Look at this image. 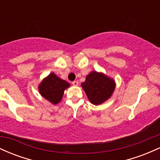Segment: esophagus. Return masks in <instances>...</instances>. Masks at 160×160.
Returning <instances> with one entry per match:
<instances>
[{"label":"esophagus","instance_id":"34e87169","mask_svg":"<svg viewBox=\"0 0 160 160\" xmlns=\"http://www.w3.org/2000/svg\"><path fill=\"white\" fill-rule=\"evenodd\" d=\"M72 85H74V86H78V81H73V82H72Z\"/></svg>","mask_w":160,"mask_h":160}]
</instances>
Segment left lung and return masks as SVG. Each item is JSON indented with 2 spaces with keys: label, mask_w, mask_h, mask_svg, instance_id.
<instances>
[{
  "label": "left lung",
  "mask_w": 160,
  "mask_h": 160,
  "mask_svg": "<svg viewBox=\"0 0 160 160\" xmlns=\"http://www.w3.org/2000/svg\"><path fill=\"white\" fill-rule=\"evenodd\" d=\"M81 86L91 103L98 105L111 98L116 85L113 79L103 73L92 71Z\"/></svg>",
  "instance_id": "8db88e82"
}]
</instances>
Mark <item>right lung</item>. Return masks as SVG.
Segmentation results:
<instances>
[{
	"mask_svg": "<svg viewBox=\"0 0 160 160\" xmlns=\"http://www.w3.org/2000/svg\"><path fill=\"white\" fill-rule=\"evenodd\" d=\"M69 86L68 82L51 73L42 80L38 89L43 98L53 104H57L61 102L64 91Z\"/></svg>",
	"mask_w": 160,
	"mask_h": 160,
	"instance_id": "obj_1",
	"label": "right lung"
}]
</instances>
